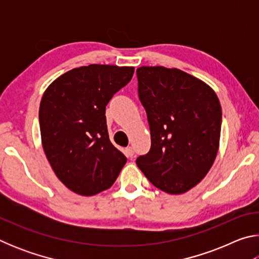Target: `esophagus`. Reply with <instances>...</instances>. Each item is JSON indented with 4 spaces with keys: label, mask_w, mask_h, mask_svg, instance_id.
Returning a JSON list of instances; mask_svg holds the SVG:
<instances>
[{
    "label": "esophagus",
    "mask_w": 259,
    "mask_h": 259,
    "mask_svg": "<svg viewBox=\"0 0 259 259\" xmlns=\"http://www.w3.org/2000/svg\"><path fill=\"white\" fill-rule=\"evenodd\" d=\"M134 154H135V152H134V148L133 147L128 146V147L125 148V155H126V157H133Z\"/></svg>",
    "instance_id": "1"
}]
</instances>
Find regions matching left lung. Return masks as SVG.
<instances>
[{"label":"left lung","instance_id":"obj_1","mask_svg":"<svg viewBox=\"0 0 259 259\" xmlns=\"http://www.w3.org/2000/svg\"><path fill=\"white\" fill-rule=\"evenodd\" d=\"M151 150L136 163L153 185L183 194L202 181L216 160L222 107L211 87L178 68H137Z\"/></svg>","mask_w":259,"mask_h":259}]
</instances>
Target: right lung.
I'll use <instances>...</instances> for the list:
<instances>
[{"instance_id":"add662e5","label":"right lung","mask_w":259,"mask_h":259,"mask_svg":"<svg viewBox=\"0 0 259 259\" xmlns=\"http://www.w3.org/2000/svg\"><path fill=\"white\" fill-rule=\"evenodd\" d=\"M133 66L91 64L57 77L38 111L43 151L68 190L91 196L111 187L126 162L108 137L105 109L129 83Z\"/></svg>"}]
</instances>
